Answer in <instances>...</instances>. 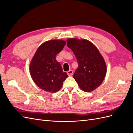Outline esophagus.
I'll use <instances>...</instances> for the list:
<instances>
[{"mask_svg":"<svg viewBox=\"0 0 133 133\" xmlns=\"http://www.w3.org/2000/svg\"><path fill=\"white\" fill-rule=\"evenodd\" d=\"M67 74L69 76H71L73 74V71L72 70H69V71H67Z\"/></svg>","mask_w":133,"mask_h":133,"instance_id":"esophagus-1","label":"esophagus"}]
</instances>
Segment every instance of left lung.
Returning a JSON list of instances; mask_svg holds the SVG:
<instances>
[{
	"label": "left lung",
	"instance_id": "left-lung-1",
	"mask_svg": "<svg viewBox=\"0 0 133 133\" xmlns=\"http://www.w3.org/2000/svg\"><path fill=\"white\" fill-rule=\"evenodd\" d=\"M66 44L78 63L74 79L84 91H93L105 77L107 69L104 58L98 48L88 40L72 38L66 40Z\"/></svg>",
	"mask_w": 133,
	"mask_h": 133
}]
</instances>
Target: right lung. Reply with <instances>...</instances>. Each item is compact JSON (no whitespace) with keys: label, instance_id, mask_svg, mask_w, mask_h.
Here are the masks:
<instances>
[{"label":"right lung","instance_id":"obj_1","mask_svg":"<svg viewBox=\"0 0 133 133\" xmlns=\"http://www.w3.org/2000/svg\"><path fill=\"white\" fill-rule=\"evenodd\" d=\"M66 44L63 40H50L39 46L32 58L29 70L32 79L39 88L50 92L61 89L68 76L63 71L56 56Z\"/></svg>","mask_w":133,"mask_h":133}]
</instances>
